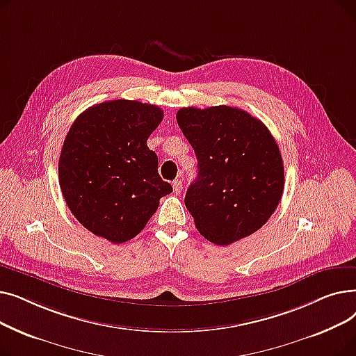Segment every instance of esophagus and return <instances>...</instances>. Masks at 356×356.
<instances>
[{"mask_svg": "<svg viewBox=\"0 0 356 356\" xmlns=\"http://www.w3.org/2000/svg\"><path fill=\"white\" fill-rule=\"evenodd\" d=\"M181 189H183L181 180H180V179L175 180V181H173V191H175V193H176V195H180V193H181Z\"/></svg>", "mask_w": 356, "mask_h": 356, "instance_id": "esophagus-1", "label": "esophagus"}]
</instances>
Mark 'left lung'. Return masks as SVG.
<instances>
[{
	"instance_id": "left-lung-1",
	"label": "left lung",
	"mask_w": 356,
	"mask_h": 356,
	"mask_svg": "<svg viewBox=\"0 0 356 356\" xmlns=\"http://www.w3.org/2000/svg\"><path fill=\"white\" fill-rule=\"evenodd\" d=\"M176 118L197 159V177L184 196L197 231L216 245L258 231L284 189L283 159L268 128L228 105L181 108Z\"/></svg>"
}]
</instances>
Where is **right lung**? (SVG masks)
I'll list each match as a JSON object with an SVG mask.
<instances>
[{
    "mask_svg": "<svg viewBox=\"0 0 356 356\" xmlns=\"http://www.w3.org/2000/svg\"><path fill=\"white\" fill-rule=\"evenodd\" d=\"M163 109L138 101L97 104L74 120L59 159V184L73 216L93 235L122 244L138 235L172 193L147 147Z\"/></svg>",
    "mask_w": 356,
    "mask_h": 356,
    "instance_id": "add662e5",
    "label": "right lung"
}]
</instances>
